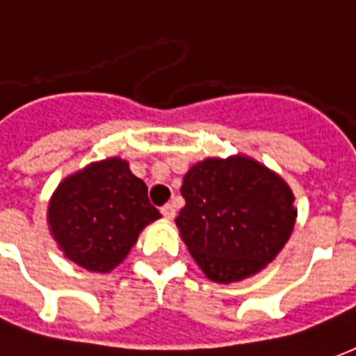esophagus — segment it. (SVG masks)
<instances>
[{"mask_svg": "<svg viewBox=\"0 0 356 356\" xmlns=\"http://www.w3.org/2000/svg\"><path fill=\"white\" fill-rule=\"evenodd\" d=\"M162 216H163V219L171 221V219L175 217V206H173V204H165V206L162 208Z\"/></svg>", "mask_w": 356, "mask_h": 356, "instance_id": "esophagus-1", "label": "esophagus"}]
</instances>
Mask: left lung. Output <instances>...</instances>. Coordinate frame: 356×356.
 Masks as SVG:
<instances>
[{"label": "left lung", "instance_id": "left-lung-1", "mask_svg": "<svg viewBox=\"0 0 356 356\" xmlns=\"http://www.w3.org/2000/svg\"><path fill=\"white\" fill-rule=\"evenodd\" d=\"M175 219L188 254L211 282L261 273L290 240L298 209L290 185L246 154L206 158L183 177Z\"/></svg>", "mask_w": 356, "mask_h": 356}]
</instances>
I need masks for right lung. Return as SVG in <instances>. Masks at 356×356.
<instances>
[{
  "mask_svg": "<svg viewBox=\"0 0 356 356\" xmlns=\"http://www.w3.org/2000/svg\"><path fill=\"white\" fill-rule=\"evenodd\" d=\"M160 217L148 202L145 181L120 156L63 179L47 206L49 232L63 255L101 275L124 261L143 229Z\"/></svg>",
  "mask_w": 356,
  "mask_h": 356,
  "instance_id": "obj_1",
  "label": "right lung"
}]
</instances>
